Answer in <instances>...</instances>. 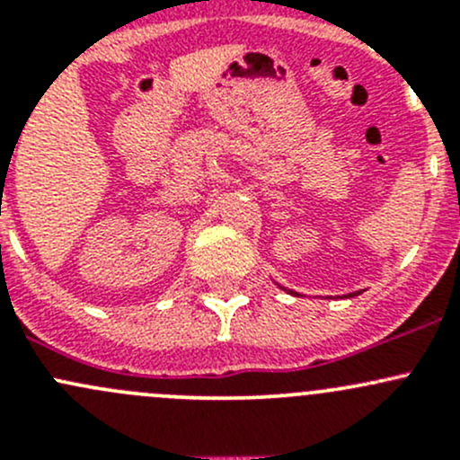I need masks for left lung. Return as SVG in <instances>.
I'll list each match as a JSON object with an SVG mask.
<instances>
[{
  "label": "left lung",
  "instance_id": "1",
  "mask_svg": "<svg viewBox=\"0 0 460 460\" xmlns=\"http://www.w3.org/2000/svg\"><path fill=\"white\" fill-rule=\"evenodd\" d=\"M289 294H294V296H296V291H289Z\"/></svg>",
  "mask_w": 460,
  "mask_h": 460
}]
</instances>
